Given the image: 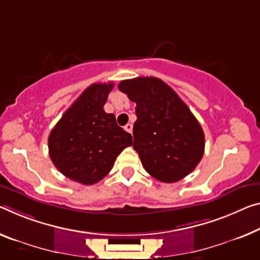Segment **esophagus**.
Masks as SVG:
<instances>
[{
	"mask_svg": "<svg viewBox=\"0 0 260 260\" xmlns=\"http://www.w3.org/2000/svg\"><path fill=\"white\" fill-rule=\"evenodd\" d=\"M124 129H125V131H127V133H133V124H131V123H127V124L124 126Z\"/></svg>",
	"mask_w": 260,
	"mask_h": 260,
	"instance_id": "esophagus-1",
	"label": "esophagus"
}]
</instances>
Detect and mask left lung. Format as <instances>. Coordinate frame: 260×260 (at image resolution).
I'll return each instance as SVG.
<instances>
[{
	"mask_svg": "<svg viewBox=\"0 0 260 260\" xmlns=\"http://www.w3.org/2000/svg\"><path fill=\"white\" fill-rule=\"evenodd\" d=\"M118 88L136 103L134 149L147 173L171 183L193 172L205 152V134L178 94L153 77L124 80Z\"/></svg>",
	"mask_w": 260,
	"mask_h": 260,
	"instance_id": "1",
	"label": "left lung"
}]
</instances>
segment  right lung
<instances>
[{"label":"right lung","mask_w":260,"mask_h":260,"mask_svg":"<svg viewBox=\"0 0 260 260\" xmlns=\"http://www.w3.org/2000/svg\"><path fill=\"white\" fill-rule=\"evenodd\" d=\"M114 83L89 86L63 113L49 136L53 165L71 180L94 185L113 169L117 155L133 145V136L117 125L103 106Z\"/></svg>","instance_id":"obj_1"}]
</instances>
